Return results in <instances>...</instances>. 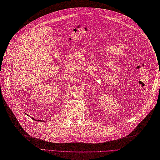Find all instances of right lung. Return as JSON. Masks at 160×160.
<instances>
[{"label":"right lung","instance_id":"1","mask_svg":"<svg viewBox=\"0 0 160 160\" xmlns=\"http://www.w3.org/2000/svg\"><path fill=\"white\" fill-rule=\"evenodd\" d=\"M33 120H35V121H38V122H45V121H42V120H36V119H34V118H32Z\"/></svg>","mask_w":160,"mask_h":160}]
</instances>
